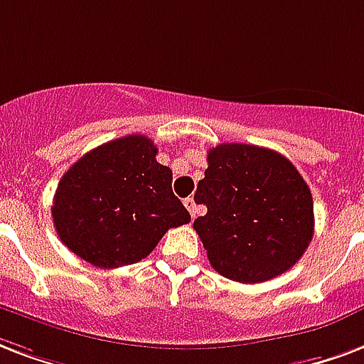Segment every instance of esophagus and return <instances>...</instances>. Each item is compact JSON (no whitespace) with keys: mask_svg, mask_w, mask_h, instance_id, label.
Returning <instances> with one entry per match:
<instances>
[{"mask_svg":"<svg viewBox=\"0 0 364 364\" xmlns=\"http://www.w3.org/2000/svg\"><path fill=\"white\" fill-rule=\"evenodd\" d=\"M183 203H185V208H187L191 212V216L195 218L196 214H198V208H196V203H195V198H193V196H189V198H185Z\"/></svg>","mask_w":364,"mask_h":364,"instance_id":"obj_1","label":"esophagus"}]
</instances>
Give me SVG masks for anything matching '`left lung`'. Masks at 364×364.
<instances>
[{
  "label": "left lung",
  "mask_w": 364,
  "mask_h": 364,
  "mask_svg": "<svg viewBox=\"0 0 364 364\" xmlns=\"http://www.w3.org/2000/svg\"><path fill=\"white\" fill-rule=\"evenodd\" d=\"M195 200L208 212L193 228L212 268L241 284L276 278L303 257L312 233V195L291 161L270 148L218 144Z\"/></svg>",
  "instance_id": "8db88e82"
}]
</instances>
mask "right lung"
<instances>
[{
	"instance_id": "1",
	"label": "right lung",
	"mask_w": 364,
	"mask_h": 364,
	"mask_svg": "<svg viewBox=\"0 0 364 364\" xmlns=\"http://www.w3.org/2000/svg\"><path fill=\"white\" fill-rule=\"evenodd\" d=\"M144 134H127L86 152L61 177L52 218L61 243L98 268L148 257L169 228L191 222L171 191L173 173L156 161Z\"/></svg>"
}]
</instances>
